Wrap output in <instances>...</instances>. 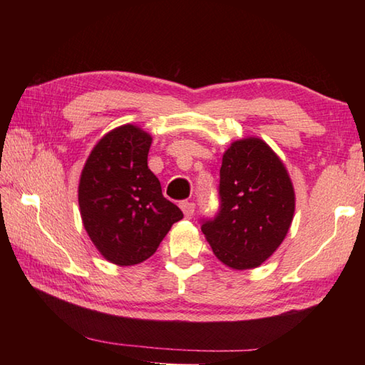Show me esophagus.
<instances>
[{
  "mask_svg": "<svg viewBox=\"0 0 365 365\" xmlns=\"http://www.w3.org/2000/svg\"><path fill=\"white\" fill-rule=\"evenodd\" d=\"M180 208L185 215V218H191V216L195 215L196 205H195V202H190V200H183V202H180Z\"/></svg>",
  "mask_w": 365,
  "mask_h": 365,
  "instance_id": "esophagus-1",
  "label": "esophagus"
}]
</instances>
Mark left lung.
I'll return each mask as SVG.
<instances>
[{"label":"left lung","mask_w":365,"mask_h":365,"mask_svg":"<svg viewBox=\"0 0 365 365\" xmlns=\"http://www.w3.org/2000/svg\"><path fill=\"white\" fill-rule=\"evenodd\" d=\"M218 192V213L200 220L215 255L234 269L259 267L293 220L294 191L282 161L262 139H240L224 153Z\"/></svg>","instance_id":"left-lung-1"}]
</instances>
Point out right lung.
Returning a JSON list of instances; mask_svg holds the SVG:
<instances>
[{
    "label": "right lung",
    "instance_id": "add662e5",
    "mask_svg": "<svg viewBox=\"0 0 365 365\" xmlns=\"http://www.w3.org/2000/svg\"><path fill=\"white\" fill-rule=\"evenodd\" d=\"M149 133L122 125L105 135L84 165L78 202L84 229L106 260L128 267L155 254L183 213L147 166Z\"/></svg>",
    "mask_w": 365,
    "mask_h": 365
}]
</instances>
